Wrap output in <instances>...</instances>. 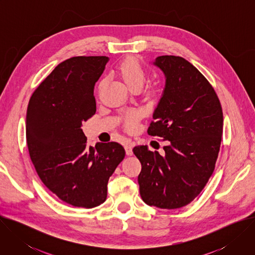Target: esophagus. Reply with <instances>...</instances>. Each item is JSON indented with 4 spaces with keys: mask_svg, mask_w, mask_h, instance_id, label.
<instances>
[{
    "mask_svg": "<svg viewBox=\"0 0 255 255\" xmlns=\"http://www.w3.org/2000/svg\"><path fill=\"white\" fill-rule=\"evenodd\" d=\"M134 145H135L134 142H128V143L125 144L124 147H125V151H126V154H127V155H132V154H133L132 148H133Z\"/></svg>",
    "mask_w": 255,
    "mask_h": 255,
    "instance_id": "obj_1",
    "label": "esophagus"
}]
</instances>
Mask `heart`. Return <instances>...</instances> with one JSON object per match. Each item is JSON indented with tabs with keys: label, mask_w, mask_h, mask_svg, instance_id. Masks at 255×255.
I'll return each instance as SVG.
<instances>
[{
	"label": "heart",
	"mask_w": 255,
	"mask_h": 255,
	"mask_svg": "<svg viewBox=\"0 0 255 255\" xmlns=\"http://www.w3.org/2000/svg\"><path fill=\"white\" fill-rule=\"evenodd\" d=\"M118 72L125 84L131 89L141 88L147 77V71L145 67L138 60L133 58L124 60L119 65ZM100 87H102V84L100 85ZM138 116V113H132L127 117L128 127L132 128L135 126Z\"/></svg>",
	"instance_id": "obj_1"
}]
</instances>
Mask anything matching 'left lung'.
Masks as SVG:
<instances>
[{"instance_id": "obj_1", "label": "left lung", "mask_w": 255, "mask_h": 255, "mask_svg": "<svg viewBox=\"0 0 255 255\" xmlns=\"http://www.w3.org/2000/svg\"><path fill=\"white\" fill-rule=\"evenodd\" d=\"M153 64L165 86L147 132L168 144L163 155L147 145L133 152L142 166L138 184L144 203L171 210L190 204L207 185L220 150L223 112L213 87L191 62L162 55Z\"/></svg>"}]
</instances>
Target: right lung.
<instances>
[{
  "label": "right lung",
  "mask_w": 255,
  "mask_h": 255,
  "mask_svg": "<svg viewBox=\"0 0 255 255\" xmlns=\"http://www.w3.org/2000/svg\"><path fill=\"white\" fill-rule=\"evenodd\" d=\"M107 56H76L59 63L35 90L26 114L30 158L42 183L75 207L106 201L110 176L125 156L117 142L87 144L83 122L96 113L95 84Z\"/></svg>",
  "instance_id": "add662e5"
}]
</instances>
